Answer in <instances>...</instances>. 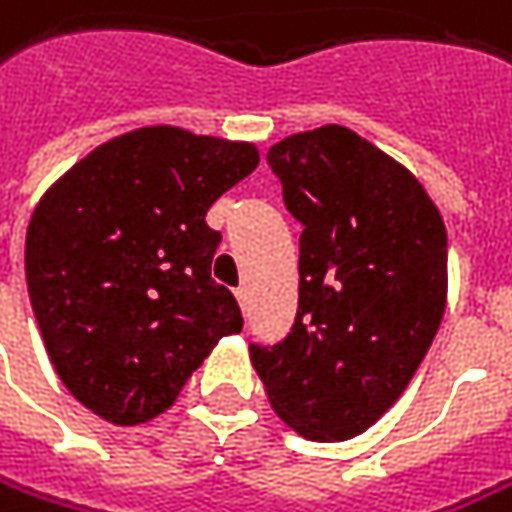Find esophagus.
<instances>
[{
  "label": "esophagus",
  "instance_id": "34e87169",
  "mask_svg": "<svg viewBox=\"0 0 512 512\" xmlns=\"http://www.w3.org/2000/svg\"><path fill=\"white\" fill-rule=\"evenodd\" d=\"M235 297H238L240 309L246 314V311H249V289H246V286H238V289H235Z\"/></svg>",
  "mask_w": 512,
  "mask_h": 512
}]
</instances>
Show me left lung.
Segmentation results:
<instances>
[{"instance_id": "8db88e82", "label": "left lung", "mask_w": 512, "mask_h": 512, "mask_svg": "<svg viewBox=\"0 0 512 512\" xmlns=\"http://www.w3.org/2000/svg\"><path fill=\"white\" fill-rule=\"evenodd\" d=\"M300 235L283 343L249 345L269 405L311 442L368 431L414 379L448 306V232L414 172L348 127L269 150Z\"/></svg>"}]
</instances>
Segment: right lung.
I'll return each instance as SVG.
<instances>
[{"label":"right lung","mask_w":512,"mask_h":512,"mask_svg":"<svg viewBox=\"0 0 512 512\" xmlns=\"http://www.w3.org/2000/svg\"><path fill=\"white\" fill-rule=\"evenodd\" d=\"M260 164L249 141L155 124L115 135L39 198L25 238L30 306L67 391L130 428L175 405L243 328L212 280L209 206Z\"/></svg>","instance_id":"obj_1"}]
</instances>
